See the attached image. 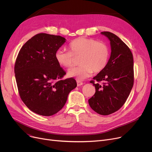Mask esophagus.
I'll use <instances>...</instances> for the list:
<instances>
[{
	"label": "esophagus",
	"mask_w": 152,
	"mask_h": 152,
	"mask_svg": "<svg viewBox=\"0 0 152 152\" xmlns=\"http://www.w3.org/2000/svg\"><path fill=\"white\" fill-rule=\"evenodd\" d=\"M76 82H77V86H81L83 85V83L80 81H77Z\"/></svg>",
	"instance_id": "1"
}]
</instances>
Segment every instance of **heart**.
<instances>
[{
  "mask_svg": "<svg viewBox=\"0 0 152 152\" xmlns=\"http://www.w3.org/2000/svg\"><path fill=\"white\" fill-rule=\"evenodd\" d=\"M70 51L59 49L55 52V57L60 65L70 68L74 65L75 58L80 57L81 65L71 68L68 71L70 77L78 80L90 77L93 72L99 73L106 66L109 58V48L107 44L102 41L86 37H78L69 45Z\"/></svg>",
  "mask_w": 152,
  "mask_h": 152,
  "instance_id": "obj_1",
  "label": "heart"
}]
</instances>
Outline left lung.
Returning a JSON list of instances; mask_svg holds the SVG:
<instances>
[{
  "mask_svg": "<svg viewBox=\"0 0 152 152\" xmlns=\"http://www.w3.org/2000/svg\"><path fill=\"white\" fill-rule=\"evenodd\" d=\"M101 34L108 39L111 52L105 68L93 78L97 83L91 81L95 93L88 102L95 112L108 115L120 108L129 97L134 84V60L129 48L120 38L108 31Z\"/></svg>",
  "mask_w": 152,
  "mask_h": 152,
  "instance_id": "obj_1",
  "label": "left lung"
}]
</instances>
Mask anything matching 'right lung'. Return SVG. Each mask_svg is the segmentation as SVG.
Here are the masks:
<instances>
[{"label":"right lung","instance_id":"obj_1","mask_svg":"<svg viewBox=\"0 0 152 152\" xmlns=\"http://www.w3.org/2000/svg\"><path fill=\"white\" fill-rule=\"evenodd\" d=\"M65 42L60 36L40 33L28 40L18 53L15 74L20 96L36 114L49 116L58 112L77 86L73 78L61 80L66 72L55 57Z\"/></svg>","mask_w":152,"mask_h":152}]
</instances>
